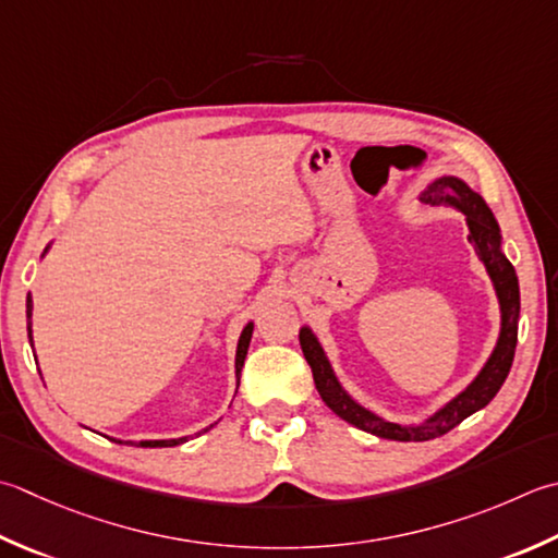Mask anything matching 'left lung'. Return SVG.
<instances>
[{
    "instance_id": "8db88e82",
    "label": "left lung",
    "mask_w": 558,
    "mask_h": 558,
    "mask_svg": "<svg viewBox=\"0 0 558 558\" xmlns=\"http://www.w3.org/2000/svg\"><path fill=\"white\" fill-rule=\"evenodd\" d=\"M421 203L428 205H447L460 210L469 227V242L474 244L478 258L490 278V286L498 298L500 310V329L496 345L490 355L486 357L484 367L478 369L476 377L469 385L454 395L450 401H445L440 409H435L430 416H425L418 423H399L389 421L379 413L369 411L363 403L355 401L348 395L345 387L338 381L333 365L329 355H326L319 336L312 331L310 324H304L300 329V345L302 353L307 357L312 367L314 385L319 397L324 399L338 418L355 425V428L365 430L369 435L385 440H399V442H423L440 438V435L450 433L457 428L464 418L472 413L482 411L486 403L498 395V389L504 387V381L510 373L512 357H515L518 345V322H520V286H518V272L512 268L510 260L504 254V234L496 222L494 213L486 205V201L478 195L472 185H469L460 177H440L433 183L425 185L421 191Z\"/></svg>"
}]
</instances>
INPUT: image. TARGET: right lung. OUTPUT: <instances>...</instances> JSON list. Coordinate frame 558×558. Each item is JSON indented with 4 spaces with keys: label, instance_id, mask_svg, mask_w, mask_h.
<instances>
[{
    "label": "right lung",
    "instance_id": "obj_1",
    "mask_svg": "<svg viewBox=\"0 0 558 558\" xmlns=\"http://www.w3.org/2000/svg\"><path fill=\"white\" fill-rule=\"evenodd\" d=\"M50 246H52V242L46 246V251H43V256L48 254L50 251ZM40 256V258H43ZM31 316H33V298H31V292H28V298H26V319H28V343H31V348H33V329H31ZM251 333H254V322H248L244 329H242V333H239V341H236V355H234V377H236V389H239V377H242V367H244V360H246V353H248V343H251ZM213 425H217V423H213ZM213 425H207V428H203L201 433H207L213 428ZM198 433V435H201ZM113 442H118V445H137V447H177V445H181V442H189V435H183V438H171V440H140V442H135V440H118V438H111Z\"/></svg>",
    "mask_w": 558,
    "mask_h": 558
}]
</instances>
